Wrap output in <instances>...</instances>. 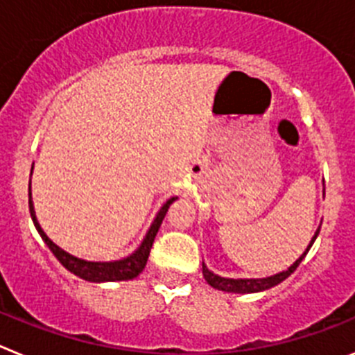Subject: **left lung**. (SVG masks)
<instances>
[{"mask_svg":"<svg viewBox=\"0 0 355 355\" xmlns=\"http://www.w3.org/2000/svg\"><path fill=\"white\" fill-rule=\"evenodd\" d=\"M320 229H316L315 236H313L311 243H309V247L306 249V252L300 256L297 261L293 263V265L288 268L286 272H281V274H275L272 275V277H265V279H225V277H220V275L213 274V272H209L208 268H206V265L202 263V275H205L206 283L209 284V286H213L215 290H222V291H227V293H256V291H263V290H268V288L275 286V284L283 283L284 279L290 277L291 274H293L295 270H297V266L300 265V261L304 259V256L307 254V250L311 249L313 241L316 240V236H318Z\"/></svg>","mask_w":355,"mask_h":355,"instance_id":"1","label":"left lung"}]
</instances>
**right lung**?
I'll list each match as a JSON object with an SVG mask.
<instances>
[{
	"mask_svg": "<svg viewBox=\"0 0 355 355\" xmlns=\"http://www.w3.org/2000/svg\"><path fill=\"white\" fill-rule=\"evenodd\" d=\"M175 200V197L168 199L165 205L162 206L159 213L156 215L155 222L150 225V229L147 231L146 238H144L142 245L139 247V250H135V254H131L130 258L121 259V261L114 263H94V261H85V259H78L71 254H67L65 250H62L60 247L55 245L46 233L42 231V227L37 222L35 211H33V205H31L30 199V213L31 218H33V224H35L37 231L42 236V240L46 241V245L51 249V252L55 254V258L62 263V265L67 268L69 272H72L78 277L85 279V281H90V283H105V281H130V279H135L140 272L146 268L147 258H149L150 247H153V241H155L156 233H158L159 225H162V220L165 218V213H167L168 206Z\"/></svg>",
	"mask_w": 355,
	"mask_h": 355,
	"instance_id": "add662e5",
	"label": "right lung"
}]
</instances>
